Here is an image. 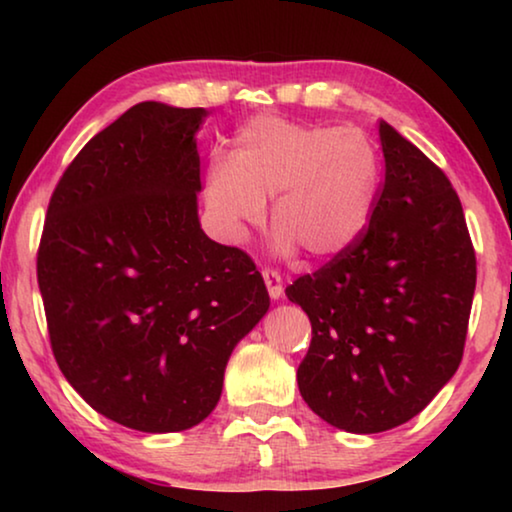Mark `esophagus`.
Masks as SVG:
<instances>
[{
  "label": "esophagus",
  "instance_id": "obj_1",
  "mask_svg": "<svg viewBox=\"0 0 512 512\" xmlns=\"http://www.w3.org/2000/svg\"><path fill=\"white\" fill-rule=\"evenodd\" d=\"M263 282L268 286V293L272 300H279L284 293V284H282V277H279L277 270H263Z\"/></svg>",
  "mask_w": 512,
  "mask_h": 512
}]
</instances>
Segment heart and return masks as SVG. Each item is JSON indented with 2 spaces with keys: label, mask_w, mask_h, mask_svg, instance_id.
Segmentation results:
<instances>
[{
  "label": "heart",
  "mask_w": 512,
  "mask_h": 512,
  "mask_svg": "<svg viewBox=\"0 0 512 512\" xmlns=\"http://www.w3.org/2000/svg\"><path fill=\"white\" fill-rule=\"evenodd\" d=\"M377 181L380 156L361 130L256 116L235 132L233 158L209 160L205 202L221 240L242 244L272 198L279 254L333 258L366 233Z\"/></svg>",
  "instance_id": "b5f03b06"
}]
</instances>
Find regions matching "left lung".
I'll return each mask as SVG.
<instances>
[{
	"instance_id": "8db88e82",
	"label": "left lung",
	"mask_w": 512,
	"mask_h": 512,
	"mask_svg": "<svg viewBox=\"0 0 512 512\" xmlns=\"http://www.w3.org/2000/svg\"><path fill=\"white\" fill-rule=\"evenodd\" d=\"M384 186L368 230L298 277L312 342L298 389L335 429L380 433L419 415L457 373L475 291V254L443 172L380 121Z\"/></svg>"
}]
</instances>
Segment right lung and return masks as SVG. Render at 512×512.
Segmentation results:
<instances>
[{
	"mask_svg": "<svg viewBox=\"0 0 512 512\" xmlns=\"http://www.w3.org/2000/svg\"><path fill=\"white\" fill-rule=\"evenodd\" d=\"M207 109L139 102L62 174L37 256L48 335L90 408L144 433L209 417L228 359L270 310L244 251L200 226Z\"/></svg>",
	"mask_w": 512,
	"mask_h": 512,
	"instance_id": "obj_1",
	"label": "right lung"
}]
</instances>
